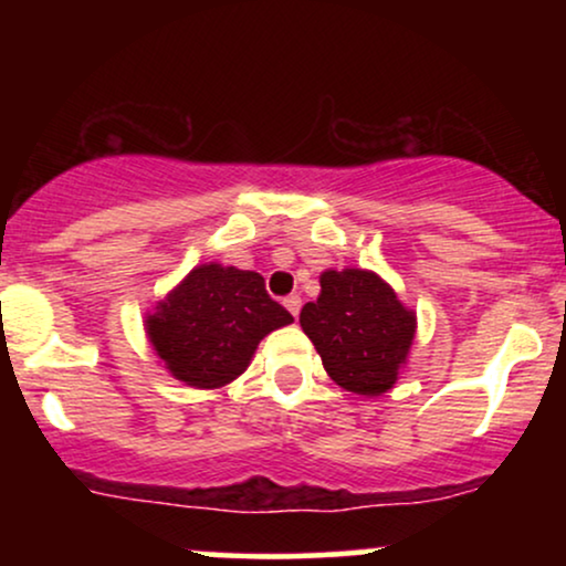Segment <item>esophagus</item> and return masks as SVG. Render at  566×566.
Masks as SVG:
<instances>
[{"label": "esophagus", "mask_w": 566, "mask_h": 566, "mask_svg": "<svg viewBox=\"0 0 566 566\" xmlns=\"http://www.w3.org/2000/svg\"><path fill=\"white\" fill-rule=\"evenodd\" d=\"M284 308H287L290 314L297 319V314H301V295H287V297H284Z\"/></svg>", "instance_id": "34e87169"}]
</instances>
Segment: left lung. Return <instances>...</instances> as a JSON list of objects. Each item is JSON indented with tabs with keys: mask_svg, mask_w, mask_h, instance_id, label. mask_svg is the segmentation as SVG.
<instances>
[{
	"mask_svg": "<svg viewBox=\"0 0 566 566\" xmlns=\"http://www.w3.org/2000/svg\"><path fill=\"white\" fill-rule=\"evenodd\" d=\"M322 295L305 303L301 327L337 386L380 396L396 382L415 337V314L373 271H324Z\"/></svg>",
	"mask_w": 566,
	"mask_h": 566,
	"instance_id": "1",
	"label": "left lung"
}]
</instances>
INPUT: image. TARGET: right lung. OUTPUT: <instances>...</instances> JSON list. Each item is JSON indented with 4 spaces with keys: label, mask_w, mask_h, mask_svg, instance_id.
<instances>
[{
    "label": "right lung",
    "mask_w": 566,
    "mask_h": 566,
    "mask_svg": "<svg viewBox=\"0 0 566 566\" xmlns=\"http://www.w3.org/2000/svg\"><path fill=\"white\" fill-rule=\"evenodd\" d=\"M290 322L292 314L265 292L261 274L210 263L193 269L159 303L146 329L175 378L220 388L244 373L271 329Z\"/></svg>",
    "instance_id": "add662e5"
}]
</instances>
